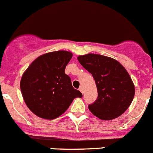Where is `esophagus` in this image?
I'll return each mask as SVG.
<instances>
[{
	"label": "esophagus",
	"mask_w": 153,
	"mask_h": 153,
	"mask_svg": "<svg viewBox=\"0 0 153 153\" xmlns=\"http://www.w3.org/2000/svg\"><path fill=\"white\" fill-rule=\"evenodd\" d=\"M79 91H81V92L82 93V94H83V93H84V91H83V88H82V87H81V88H79Z\"/></svg>",
	"instance_id": "obj_1"
}]
</instances>
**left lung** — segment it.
<instances>
[{"label": "left lung", "instance_id": "1", "mask_svg": "<svg viewBox=\"0 0 153 153\" xmlns=\"http://www.w3.org/2000/svg\"><path fill=\"white\" fill-rule=\"evenodd\" d=\"M78 60L93 75L98 97L88 105L90 111L102 120H112L124 113L135 94L129 74L115 59L99 54L79 56Z\"/></svg>", "mask_w": 153, "mask_h": 153}]
</instances>
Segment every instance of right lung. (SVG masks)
Here are the masks:
<instances>
[{
	"instance_id": "add662e5",
	"label": "right lung",
	"mask_w": 153,
	"mask_h": 153,
	"mask_svg": "<svg viewBox=\"0 0 153 153\" xmlns=\"http://www.w3.org/2000/svg\"><path fill=\"white\" fill-rule=\"evenodd\" d=\"M72 53L59 51L41 55L24 72L20 88L28 109L45 119H54L67 110L82 94L72 85L65 73Z\"/></svg>"
}]
</instances>
